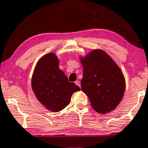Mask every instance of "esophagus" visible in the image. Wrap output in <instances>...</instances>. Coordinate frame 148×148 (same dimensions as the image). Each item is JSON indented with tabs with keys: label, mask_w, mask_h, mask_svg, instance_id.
I'll return each mask as SVG.
<instances>
[{
	"label": "esophagus",
	"mask_w": 148,
	"mask_h": 148,
	"mask_svg": "<svg viewBox=\"0 0 148 148\" xmlns=\"http://www.w3.org/2000/svg\"><path fill=\"white\" fill-rule=\"evenodd\" d=\"M74 83H75L76 85H77L78 86H79V87L81 86V83H80V82L78 81V80H77V81H76Z\"/></svg>",
	"instance_id": "1"
}]
</instances>
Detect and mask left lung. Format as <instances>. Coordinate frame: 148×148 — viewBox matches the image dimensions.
<instances>
[{"label":"left lung","mask_w":148,"mask_h":148,"mask_svg":"<svg viewBox=\"0 0 148 148\" xmlns=\"http://www.w3.org/2000/svg\"><path fill=\"white\" fill-rule=\"evenodd\" d=\"M83 66L82 90L91 106L102 114L115 110L122 101L125 79L119 66L102 49H93L80 56Z\"/></svg>","instance_id":"obj_1"}]
</instances>
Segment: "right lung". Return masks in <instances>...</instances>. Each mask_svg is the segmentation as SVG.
Returning a JSON list of instances; mask_svg holds the SVG:
<instances>
[{"label":"right lung","mask_w":148,"mask_h":148,"mask_svg":"<svg viewBox=\"0 0 148 148\" xmlns=\"http://www.w3.org/2000/svg\"><path fill=\"white\" fill-rule=\"evenodd\" d=\"M59 64L54 53L45 54L36 63L31 78V87L36 97L53 112L64 109L71 102V95L80 90L77 85L69 82Z\"/></svg>","instance_id":"add662e5"}]
</instances>
